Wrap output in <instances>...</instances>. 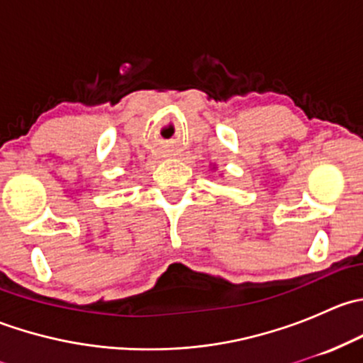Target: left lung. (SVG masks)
<instances>
[{
	"mask_svg": "<svg viewBox=\"0 0 363 363\" xmlns=\"http://www.w3.org/2000/svg\"><path fill=\"white\" fill-rule=\"evenodd\" d=\"M212 168H216V167H212Z\"/></svg>",
	"mask_w": 363,
	"mask_h": 363,
	"instance_id": "1",
	"label": "left lung"
}]
</instances>
